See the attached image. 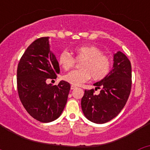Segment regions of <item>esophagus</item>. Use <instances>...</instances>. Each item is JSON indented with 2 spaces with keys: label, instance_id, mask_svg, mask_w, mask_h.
Segmentation results:
<instances>
[{
  "label": "esophagus",
  "instance_id": "34e87169",
  "mask_svg": "<svg viewBox=\"0 0 150 150\" xmlns=\"http://www.w3.org/2000/svg\"><path fill=\"white\" fill-rule=\"evenodd\" d=\"M76 88V86H74V85H72V86H71V89H74V88Z\"/></svg>",
  "mask_w": 150,
  "mask_h": 150
}]
</instances>
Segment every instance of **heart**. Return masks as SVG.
<instances>
[{"instance_id":"heart-1","label":"heart","mask_w":150,"mask_h":150,"mask_svg":"<svg viewBox=\"0 0 150 150\" xmlns=\"http://www.w3.org/2000/svg\"><path fill=\"white\" fill-rule=\"evenodd\" d=\"M74 58L68 51L64 50L59 54V65L65 71L72 68L76 60L82 61L81 70H75L63 76L64 80L74 86H80L91 78L99 81L108 76L112 62L107 55L103 54L96 46H81L74 48Z\"/></svg>"}]
</instances>
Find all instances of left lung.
<instances>
[{"mask_svg":"<svg viewBox=\"0 0 150 150\" xmlns=\"http://www.w3.org/2000/svg\"><path fill=\"white\" fill-rule=\"evenodd\" d=\"M113 68L108 76L95 83V90H85L81 107L85 116L92 122L103 124L116 117L126 104L132 89V65L122 52L114 55Z\"/></svg>","mask_w":150,"mask_h":150,"instance_id":"left-lung-1","label":"left lung"}]
</instances>
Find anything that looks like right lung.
<instances>
[{
  "label": "right lung",
  "mask_w": 150,
  "mask_h": 150,
  "mask_svg": "<svg viewBox=\"0 0 150 150\" xmlns=\"http://www.w3.org/2000/svg\"><path fill=\"white\" fill-rule=\"evenodd\" d=\"M47 37L34 40L21 57L17 67V89L22 105L34 119L50 122L60 116L67 103L70 83L52 86L48 79L60 73L59 62L52 53Z\"/></svg>",
  "instance_id": "1"
}]
</instances>
